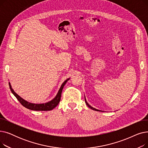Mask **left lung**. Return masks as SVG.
I'll return each mask as SVG.
<instances>
[{"mask_svg": "<svg viewBox=\"0 0 148 148\" xmlns=\"http://www.w3.org/2000/svg\"><path fill=\"white\" fill-rule=\"evenodd\" d=\"M84 100H85V103H86V105L89 107V108H90L91 109H92V110H95V111H99V112H100V110H97V109H96V108H94V107H91L88 103H87V101H86V98H85V97H84ZM101 112H102V111H101Z\"/></svg>", "mask_w": 148, "mask_h": 148, "instance_id": "8db88e82", "label": "left lung"}]
</instances>
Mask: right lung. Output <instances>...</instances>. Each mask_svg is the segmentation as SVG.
Listing matches in <instances>:
<instances>
[{"label": "right lung", "mask_w": 148, "mask_h": 148, "mask_svg": "<svg viewBox=\"0 0 148 148\" xmlns=\"http://www.w3.org/2000/svg\"><path fill=\"white\" fill-rule=\"evenodd\" d=\"M69 79H66L64 83L63 84H62V86H60V88L58 93L57 95L56 96V97L54 98L53 99H52L51 101H50V102H48L47 103H44V104H33V103H29L26 101H25V99H23V98H21L19 95H18L16 93H15L14 90L12 89L11 84L9 83V86H10V88L11 89V91L12 92V94H14V95L16 97V98L18 99V101L21 103V104L22 106H24L25 107L28 108V109L32 110H36V111H49L51 110H53L54 107H56L59 103L60 102V97H61V94H62V89L64 88V86H65V84H66V83L67 82V81L69 80Z\"/></svg>", "instance_id": "right-lung-1"}]
</instances>
